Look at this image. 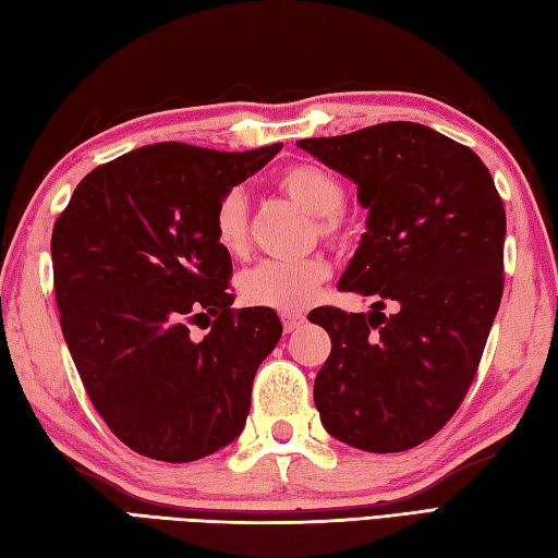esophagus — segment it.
<instances>
[{
	"label": "esophagus",
	"instance_id": "esophagus-1",
	"mask_svg": "<svg viewBox=\"0 0 558 558\" xmlns=\"http://www.w3.org/2000/svg\"><path fill=\"white\" fill-rule=\"evenodd\" d=\"M280 322H282V328H286V333H292V330H298L300 326H304L306 316H302V314L282 312V314H280Z\"/></svg>",
	"mask_w": 558,
	"mask_h": 558
}]
</instances>
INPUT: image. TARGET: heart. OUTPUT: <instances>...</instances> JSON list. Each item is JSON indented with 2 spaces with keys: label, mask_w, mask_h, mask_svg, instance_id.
<instances>
[{
  "label": "heart",
  "mask_w": 558,
  "mask_h": 558,
  "mask_svg": "<svg viewBox=\"0 0 558 558\" xmlns=\"http://www.w3.org/2000/svg\"><path fill=\"white\" fill-rule=\"evenodd\" d=\"M278 189L294 204L316 216V232L333 244H345L354 234V218L345 204V184L324 165L298 162L276 177ZM213 236L230 256H242L248 246V216L242 189H228L213 213ZM330 264L324 256L300 260H260L240 276L244 302L270 306L278 312H298L310 306L324 282Z\"/></svg>",
  "instance_id": "1"
}]
</instances>
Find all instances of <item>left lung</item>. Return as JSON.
<instances>
[{
	"instance_id": "8db88e82",
	"label": "left lung",
	"mask_w": 558,
	"mask_h": 558,
	"mask_svg": "<svg viewBox=\"0 0 558 558\" xmlns=\"http://www.w3.org/2000/svg\"><path fill=\"white\" fill-rule=\"evenodd\" d=\"M369 208L338 290L369 314L318 306L330 336L314 402L330 436L369 453L432 438L465 400L504 294L506 210L475 150L414 122L304 138ZM386 301L397 314H383Z\"/></svg>"
}]
</instances>
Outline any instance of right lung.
Wrapping results in <instances>:
<instances>
[{"label": "right lung", "instance_id": "right-lung-1", "mask_svg": "<svg viewBox=\"0 0 558 558\" xmlns=\"http://www.w3.org/2000/svg\"><path fill=\"white\" fill-rule=\"evenodd\" d=\"M280 148H136L83 177L59 213L54 298L71 360L93 408L141 456L198 460L244 429L282 326L268 306L232 310L213 213ZM194 325L209 333L194 339Z\"/></svg>", "mask_w": 558, "mask_h": 558}]
</instances>
